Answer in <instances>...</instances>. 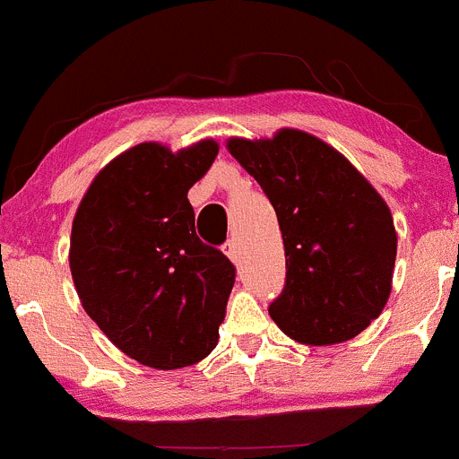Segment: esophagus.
I'll return each mask as SVG.
<instances>
[{
	"label": "esophagus",
	"mask_w": 459,
	"mask_h": 459,
	"mask_svg": "<svg viewBox=\"0 0 459 459\" xmlns=\"http://www.w3.org/2000/svg\"><path fill=\"white\" fill-rule=\"evenodd\" d=\"M223 252L228 254V258H230V261L238 263V258H240V252H238V243H236V238H230L228 243L223 245Z\"/></svg>",
	"instance_id": "34e87169"
}]
</instances>
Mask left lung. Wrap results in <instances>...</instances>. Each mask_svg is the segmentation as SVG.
Here are the masks:
<instances>
[{"mask_svg":"<svg viewBox=\"0 0 459 459\" xmlns=\"http://www.w3.org/2000/svg\"><path fill=\"white\" fill-rule=\"evenodd\" d=\"M228 152L256 178L279 219L285 288L270 306L274 324L306 346L364 333L388 301L397 256L393 214L377 189L306 131L230 138Z\"/></svg>","mask_w":459,"mask_h":459,"instance_id":"1","label":"left lung"}]
</instances>
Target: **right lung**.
<instances>
[{
	"instance_id": "add662e5",
	"label": "right lung",
	"mask_w": 459,
	"mask_h": 459,
	"mask_svg": "<svg viewBox=\"0 0 459 459\" xmlns=\"http://www.w3.org/2000/svg\"><path fill=\"white\" fill-rule=\"evenodd\" d=\"M219 153L207 138L171 152L140 143L104 165L77 205L71 276L86 315L138 364L205 359L234 288V265L194 230L187 192Z\"/></svg>"
}]
</instances>
